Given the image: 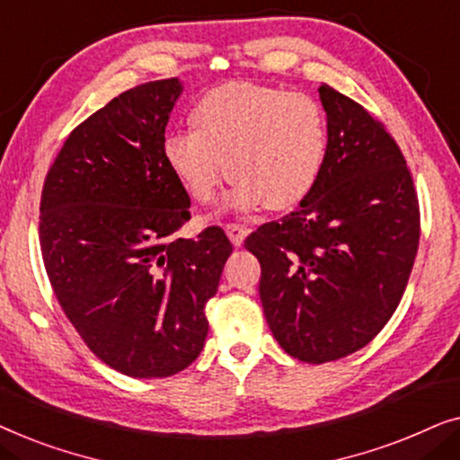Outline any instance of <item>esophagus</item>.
I'll return each instance as SVG.
<instances>
[{"mask_svg": "<svg viewBox=\"0 0 460 460\" xmlns=\"http://www.w3.org/2000/svg\"><path fill=\"white\" fill-rule=\"evenodd\" d=\"M226 234H228L230 243L234 244V247H241V244L244 243V238H247V234H249V230L241 224H228L226 226Z\"/></svg>", "mask_w": 460, "mask_h": 460, "instance_id": "1", "label": "esophagus"}]
</instances>
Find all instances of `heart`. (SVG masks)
<instances>
[{"mask_svg":"<svg viewBox=\"0 0 460 460\" xmlns=\"http://www.w3.org/2000/svg\"><path fill=\"white\" fill-rule=\"evenodd\" d=\"M194 131L163 140L169 172L199 203H211L226 180L228 205L253 211L297 207L323 173L329 128L323 106L307 93L253 84L213 87L192 111ZM229 169L226 170L225 167Z\"/></svg>","mask_w":460,"mask_h":460,"instance_id":"b5f03b06","label":"heart"}]
</instances>
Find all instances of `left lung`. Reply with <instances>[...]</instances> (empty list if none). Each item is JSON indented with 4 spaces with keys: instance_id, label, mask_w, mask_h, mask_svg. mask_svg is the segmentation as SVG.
I'll return each mask as SVG.
<instances>
[{
    "instance_id": "1",
    "label": "left lung",
    "mask_w": 460,
    "mask_h": 460,
    "mask_svg": "<svg viewBox=\"0 0 460 460\" xmlns=\"http://www.w3.org/2000/svg\"><path fill=\"white\" fill-rule=\"evenodd\" d=\"M329 148L297 209L244 241L260 260V297L282 349L323 364L362 349L398 307L419 249V200L383 123L318 87Z\"/></svg>"
}]
</instances>
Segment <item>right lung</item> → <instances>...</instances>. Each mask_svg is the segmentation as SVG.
Listing matches in <instances>:
<instances>
[{
	"label": "right lung",
	"mask_w": 460,
	"mask_h": 460,
	"mask_svg": "<svg viewBox=\"0 0 460 460\" xmlns=\"http://www.w3.org/2000/svg\"><path fill=\"white\" fill-rule=\"evenodd\" d=\"M180 79L112 98L71 131L46 175L40 243L66 318L104 364L161 379L197 360L232 244L180 238L190 197L163 159Z\"/></svg>",
	"instance_id": "1"
}]
</instances>
